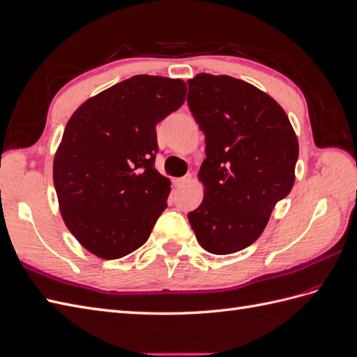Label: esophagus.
Instances as JSON below:
<instances>
[{
  "label": "esophagus",
  "instance_id": "34e87169",
  "mask_svg": "<svg viewBox=\"0 0 357 357\" xmlns=\"http://www.w3.org/2000/svg\"><path fill=\"white\" fill-rule=\"evenodd\" d=\"M190 180H192V176H190V174H188V176H185V177L176 178V180H174V183H176V186H177V188H183L185 185H188V183H190Z\"/></svg>",
  "mask_w": 357,
  "mask_h": 357
}]
</instances>
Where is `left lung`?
<instances>
[{
	"mask_svg": "<svg viewBox=\"0 0 357 357\" xmlns=\"http://www.w3.org/2000/svg\"><path fill=\"white\" fill-rule=\"evenodd\" d=\"M188 86L207 156L204 199L188 219L204 250L231 255L261 236L294 188L298 138L282 107L250 83L201 73Z\"/></svg>",
	"mask_w": 357,
	"mask_h": 357,
	"instance_id": "left-lung-1",
	"label": "left lung"
}]
</instances>
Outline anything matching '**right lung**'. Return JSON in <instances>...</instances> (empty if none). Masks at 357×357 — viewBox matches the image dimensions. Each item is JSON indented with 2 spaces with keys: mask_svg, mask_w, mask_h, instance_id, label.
<instances>
[{
  "mask_svg": "<svg viewBox=\"0 0 357 357\" xmlns=\"http://www.w3.org/2000/svg\"><path fill=\"white\" fill-rule=\"evenodd\" d=\"M186 98V84L134 75L74 112L53 160L62 219L86 250L119 259L142 247L167 208L171 183L155 168L156 123Z\"/></svg>",
  "mask_w": 357,
  "mask_h": 357,
  "instance_id": "1",
  "label": "right lung"
}]
</instances>
